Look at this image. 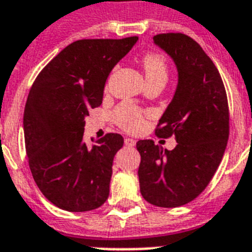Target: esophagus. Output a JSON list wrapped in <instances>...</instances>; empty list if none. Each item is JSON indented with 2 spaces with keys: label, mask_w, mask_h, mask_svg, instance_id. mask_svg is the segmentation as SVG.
I'll return each instance as SVG.
<instances>
[{
  "label": "esophagus",
  "mask_w": 252,
  "mask_h": 252,
  "mask_svg": "<svg viewBox=\"0 0 252 252\" xmlns=\"http://www.w3.org/2000/svg\"><path fill=\"white\" fill-rule=\"evenodd\" d=\"M124 144H126V146L132 147L136 145V141L133 140V138H126V140H124Z\"/></svg>",
  "instance_id": "obj_1"
}]
</instances>
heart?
Returning <instances> with one entry per match:
<instances>
[{
  "mask_svg": "<svg viewBox=\"0 0 252 252\" xmlns=\"http://www.w3.org/2000/svg\"><path fill=\"white\" fill-rule=\"evenodd\" d=\"M146 81L159 80L165 84L168 79V66L163 55L158 53H147L142 59ZM114 119L122 128L130 132L140 130L144 126V116L134 106L123 103L114 111Z\"/></svg>",
  "mask_w": 252,
  "mask_h": 252,
  "instance_id": "heart-1",
  "label": "heart"
}]
</instances>
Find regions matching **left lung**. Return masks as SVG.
<instances>
[{"label":"left lung","mask_w":252,"mask_h":252,"mask_svg":"<svg viewBox=\"0 0 252 252\" xmlns=\"http://www.w3.org/2000/svg\"><path fill=\"white\" fill-rule=\"evenodd\" d=\"M154 44L172 58L179 81L159 119L157 136H175L173 150L140 140L142 197L158 207L189 203L210 184L229 137L228 98L218 68L200 45L184 33H161Z\"/></svg>","instance_id":"1"}]
</instances>
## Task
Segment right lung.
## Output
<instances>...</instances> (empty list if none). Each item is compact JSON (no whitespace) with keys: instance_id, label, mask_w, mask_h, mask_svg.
<instances>
[{"instance_id":"obj_1","label":"right lung","mask_w":252,"mask_h":252,"mask_svg":"<svg viewBox=\"0 0 252 252\" xmlns=\"http://www.w3.org/2000/svg\"><path fill=\"white\" fill-rule=\"evenodd\" d=\"M138 37L79 40L63 49L34 80L24 108L26 151L34 183L54 206L92 211L108 198L118 133L89 145L85 118L101 106L106 80Z\"/></svg>"}]
</instances>
